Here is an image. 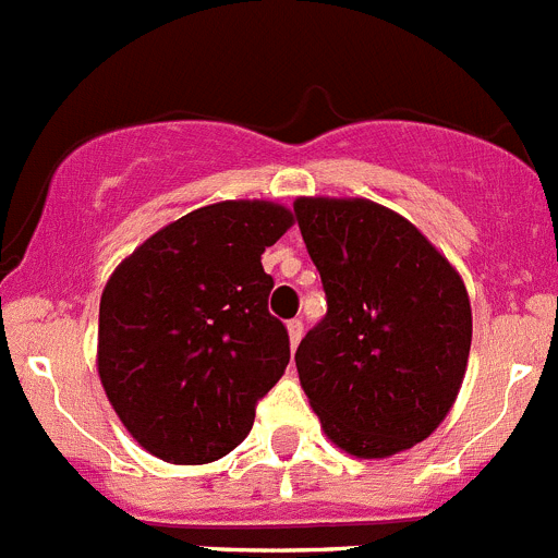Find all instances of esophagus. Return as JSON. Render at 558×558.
<instances>
[{
	"label": "esophagus",
	"instance_id": "obj_1",
	"mask_svg": "<svg viewBox=\"0 0 558 558\" xmlns=\"http://www.w3.org/2000/svg\"><path fill=\"white\" fill-rule=\"evenodd\" d=\"M302 335H304V324L299 322V318H293V322H288L290 347H299V340H302Z\"/></svg>",
	"mask_w": 558,
	"mask_h": 558
}]
</instances>
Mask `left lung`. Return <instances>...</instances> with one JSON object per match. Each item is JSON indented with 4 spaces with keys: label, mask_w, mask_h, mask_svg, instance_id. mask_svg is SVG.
I'll return each instance as SVG.
<instances>
[{
    "label": "left lung",
    "mask_w": 558,
    "mask_h": 558,
    "mask_svg": "<svg viewBox=\"0 0 558 558\" xmlns=\"http://www.w3.org/2000/svg\"><path fill=\"white\" fill-rule=\"evenodd\" d=\"M295 220L327 293V315L295 368L335 447L391 458L436 430L461 391L470 293L408 218L368 198H295Z\"/></svg>",
    "instance_id": "8db88e82"
}]
</instances>
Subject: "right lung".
<instances>
[{"label": "right lung", "instance_id": "add662e5", "mask_svg": "<svg viewBox=\"0 0 558 558\" xmlns=\"http://www.w3.org/2000/svg\"><path fill=\"white\" fill-rule=\"evenodd\" d=\"M293 211L220 201L150 234L100 299L97 374L125 430L167 463L229 456L256 402L288 368L290 340L268 313L263 254Z\"/></svg>", "mask_w": 558, "mask_h": 558}]
</instances>
